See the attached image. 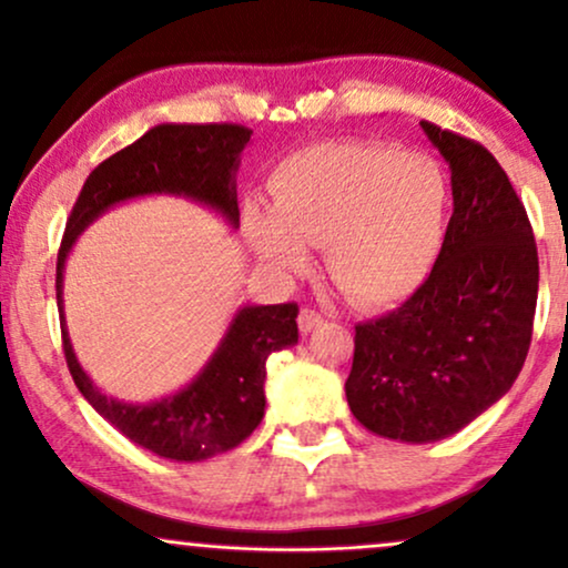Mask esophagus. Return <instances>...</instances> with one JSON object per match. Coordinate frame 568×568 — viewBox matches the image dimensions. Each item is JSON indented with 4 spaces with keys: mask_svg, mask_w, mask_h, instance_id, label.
I'll return each mask as SVG.
<instances>
[{
    "mask_svg": "<svg viewBox=\"0 0 568 568\" xmlns=\"http://www.w3.org/2000/svg\"><path fill=\"white\" fill-rule=\"evenodd\" d=\"M323 321L325 317L317 310H312V306H302V312H298V328H302L304 334H310L312 328L323 325Z\"/></svg>",
    "mask_w": 568,
    "mask_h": 568,
    "instance_id": "esophagus-1",
    "label": "esophagus"
}]
</instances>
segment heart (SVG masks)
I'll return each mask as SVG.
<instances>
[{
  "mask_svg": "<svg viewBox=\"0 0 568 568\" xmlns=\"http://www.w3.org/2000/svg\"><path fill=\"white\" fill-rule=\"evenodd\" d=\"M448 186L438 162L387 143H323L270 175V213L247 205L243 230L277 272L302 270L323 245V270L349 302L406 298L438 253Z\"/></svg>",
  "mask_w": 568,
  "mask_h": 568,
  "instance_id": "heart-1",
  "label": "heart"
}]
</instances>
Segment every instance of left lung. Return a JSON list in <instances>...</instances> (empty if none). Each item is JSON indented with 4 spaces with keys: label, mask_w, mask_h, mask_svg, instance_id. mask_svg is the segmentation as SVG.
<instances>
[{
    "label": "left lung",
    "mask_w": 568,
    "mask_h": 568,
    "mask_svg": "<svg viewBox=\"0 0 568 568\" xmlns=\"http://www.w3.org/2000/svg\"><path fill=\"white\" fill-rule=\"evenodd\" d=\"M422 128L452 168V221L425 283L355 325L344 384L363 427L406 443L454 435L513 387L539 285L531 221L494 154L427 120Z\"/></svg>",
    "instance_id": "left-lung-1"
}]
</instances>
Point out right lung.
<instances>
[{"mask_svg":"<svg viewBox=\"0 0 568 568\" xmlns=\"http://www.w3.org/2000/svg\"><path fill=\"white\" fill-rule=\"evenodd\" d=\"M251 133V128L234 122L158 125L93 168L71 207L67 232L58 247L55 296L61 317L63 262L77 234L114 202L158 192L186 194L216 207L237 226L240 207L234 171ZM296 315L298 306L293 302L245 306L237 312L216 355L197 379L181 393L143 406L98 393L77 363L67 325L61 323L63 357L84 400L125 438L165 459L200 462L240 446L262 425L266 357L298 342Z\"/></svg>","mask_w":568,"mask_h":568,"instance_id":"right-lung-1","label":"right lung"}]
</instances>
